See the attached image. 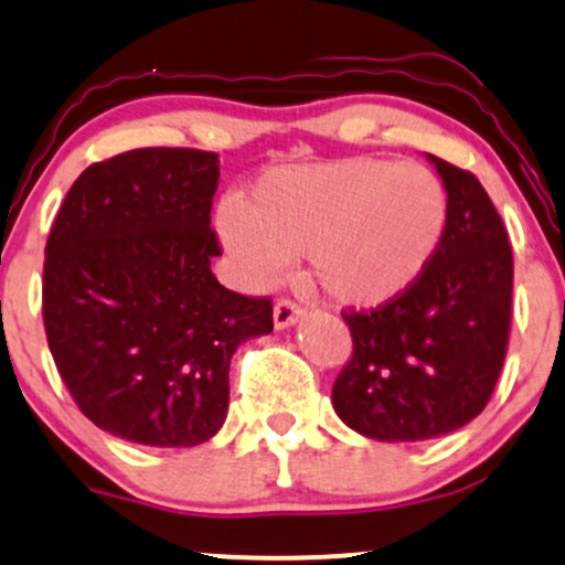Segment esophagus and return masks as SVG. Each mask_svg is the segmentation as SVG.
<instances>
[{"label":"esophagus","mask_w":565,"mask_h":565,"mask_svg":"<svg viewBox=\"0 0 565 565\" xmlns=\"http://www.w3.org/2000/svg\"><path fill=\"white\" fill-rule=\"evenodd\" d=\"M299 318H302V305H297L295 299L281 297V299H278V302L274 305V326H276V328L295 326Z\"/></svg>","instance_id":"esophagus-1"}]
</instances>
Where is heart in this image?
<instances>
[{
  "instance_id": "heart-1",
  "label": "heart",
  "mask_w": 565,
  "mask_h": 565,
  "mask_svg": "<svg viewBox=\"0 0 565 565\" xmlns=\"http://www.w3.org/2000/svg\"><path fill=\"white\" fill-rule=\"evenodd\" d=\"M448 198L423 163L341 159L263 174L224 211L221 237L255 281L307 253L310 274L335 302L377 307L402 297L438 253Z\"/></svg>"
}]
</instances>
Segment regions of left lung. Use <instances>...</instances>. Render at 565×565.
I'll return each mask as SVG.
<instances>
[{
  "instance_id": "1",
  "label": "left lung",
  "mask_w": 565,
  "mask_h": 565,
  "mask_svg": "<svg viewBox=\"0 0 565 565\" xmlns=\"http://www.w3.org/2000/svg\"><path fill=\"white\" fill-rule=\"evenodd\" d=\"M448 192L440 247L391 302L341 312L352 356L333 406L375 440H427L488 406L511 333L513 253L495 205L472 171L430 156Z\"/></svg>"
}]
</instances>
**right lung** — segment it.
Instances as JSON below:
<instances>
[{"label": "right lung", "instance_id": "1", "mask_svg": "<svg viewBox=\"0 0 565 565\" xmlns=\"http://www.w3.org/2000/svg\"><path fill=\"white\" fill-rule=\"evenodd\" d=\"M218 156L135 148L90 163L46 239V341L77 409L140 446L213 438L230 362L274 331L270 297L221 287L211 258Z\"/></svg>", "mask_w": 565, "mask_h": 565}]
</instances>
